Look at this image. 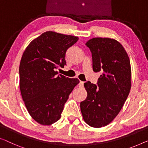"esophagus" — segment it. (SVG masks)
<instances>
[{
  "mask_svg": "<svg viewBox=\"0 0 148 148\" xmlns=\"http://www.w3.org/2000/svg\"><path fill=\"white\" fill-rule=\"evenodd\" d=\"M78 86L80 87V88H83V86H84V82L80 81V83H79V84H78Z\"/></svg>",
  "mask_w": 148,
  "mask_h": 148,
  "instance_id": "34e87169",
  "label": "esophagus"
}]
</instances>
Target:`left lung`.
I'll return each mask as SVG.
<instances>
[{
	"instance_id": "8db88e82",
	"label": "left lung",
	"mask_w": 148,
	"mask_h": 148,
	"mask_svg": "<svg viewBox=\"0 0 148 148\" xmlns=\"http://www.w3.org/2000/svg\"><path fill=\"white\" fill-rule=\"evenodd\" d=\"M92 52L94 72L102 71L98 86L84 83L87 97L80 102L84 122L93 127L108 125L118 116L131 89L130 61L121 44L110 38H93L86 43Z\"/></svg>"
}]
</instances>
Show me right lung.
I'll use <instances>...</instances> for the list:
<instances>
[{"mask_svg": "<svg viewBox=\"0 0 148 148\" xmlns=\"http://www.w3.org/2000/svg\"><path fill=\"white\" fill-rule=\"evenodd\" d=\"M78 40V36L47 31L31 41L23 53L20 90L28 113L40 124L52 125L61 118L64 105L80 82L56 71L66 64V50Z\"/></svg>", "mask_w": 148, "mask_h": 148, "instance_id": "1", "label": "right lung"}]
</instances>
